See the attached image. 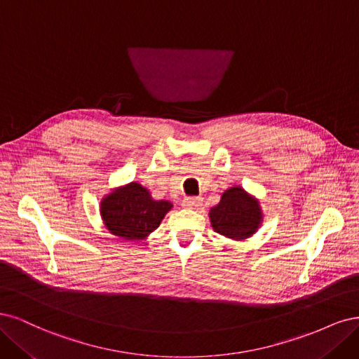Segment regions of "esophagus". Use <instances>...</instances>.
Listing matches in <instances>:
<instances>
[{"mask_svg": "<svg viewBox=\"0 0 359 359\" xmlns=\"http://www.w3.org/2000/svg\"><path fill=\"white\" fill-rule=\"evenodd\" d=\"M203 204L201 196H188V198L183 200V205L188 207V209H198Z\"/></svg>", "mask_w": 359, "mask_h": 359, "instance_id": "esophagus-1", "label": "esophagus"}]
</instances>
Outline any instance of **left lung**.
I'll use <instances>...</instances> for the list:
<instances>
[{
  "instance_id": "1",
  "label": "left lung",
  "mask_w": 359,
  "mask_h": 359,
  "mask_svg": "<svg viewBox=\"0 0 359 359\" xmlns=\"http://www.w3.org/2000/svg\"><path fill=\"white\" fill-rule=\"evenodd\" d=\"M210 222L221 236L234 240L248 238L261 224L259 204L241 188H231L210 210Z\"/></svg>"
}]
</instances>
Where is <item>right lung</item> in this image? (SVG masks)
<instances>
[{
	"label": "right lung",
	"instance_id": "obj_1",
	"mask_svg": "<svg viewBox=\"0 0 359 359\" xmlns=\"http://www.w3.org/2000/svg\"><path fill=\"white\" fill-rule=\"evenodd\" d=\"M172 204L155 201L135 182L111 192L101 201V216L111 234L125 240H142L156 229Z\"/></svg>",
	"mask_w": 359,
	"mask_h": 359
}]
</instances>
